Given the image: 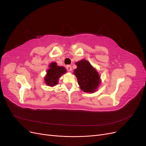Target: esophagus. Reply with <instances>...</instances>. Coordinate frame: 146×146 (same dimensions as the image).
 <instances>
[{
  "instance_id": "1",
  "label": "esophagus",
  "mask_w": 146,
  "mask_h": 146,
  "mask_svg": "<svg viewBox=\"0 0 146 146\" xmlns=\"http://www.w3.org/2000/svg\"><path fill=\"white\" fill-rule=\"evenodd\" d=\"M66 69H67V70H68L69 72H70L72 70V67L70 65H68L67 66H66Z\"/></svg>"
}]
</instances>
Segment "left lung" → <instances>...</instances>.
Segmentation results:
<instances>
[{
  "label": "left lung",
  "mask_w": 146,
  "mask_h": 146,
  "mask_svg": "<svg viewBox=\"0 0 146 146\" xmlns=\"http://www.w3.org/2000/svg\"><path fill=\"white\" fill-rule=\"evenodd\" d=\"M76 64L77 68L74 70V74L77 78L80 89L87 93H93L101 83L98 72L85 59L77 61Z\"/></svg>",
  "instance_id": "left-lung-1"
}]
</instances>
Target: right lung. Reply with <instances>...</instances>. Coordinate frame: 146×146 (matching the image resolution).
I'll list each match as a JSON object with an SVG mask.
<instances>
[{"instance_id":"right-lung-1","label":"right lung","mask_w":146,"mask_h":146,"mask_svg":"<svg viewBox=\"0 0 146 146\" xmlns=\"http://www.w3.org/2000/svg\"><path fill=\"white\" fill-rule=\"evenodd\" d=\"M48 66L49 68L44 78V82L47 86H54L58 83L59 78L66 72V70L63 66H57L55 62H52Z\"/></svg>"}]
</instances>
